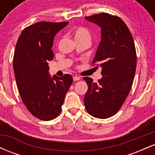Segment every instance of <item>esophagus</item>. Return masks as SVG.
I'll use <instances>...</instances> for the list:
<instances>
[{"instance_id": "1", "label": "esophagus", "mask_w": 155, "mask_h": 155, "mask_svg": "<svg viewBox=\"0 0 155 155\" xmlns=\"http://www.w3.org/2000/svg\"><path fill=\"white\" fill-rule=\"evenodd\" d=\"M73 79H74V81H79V80H80V77H79V76H74V77H73Z\"/></svg>"}]
</instances>
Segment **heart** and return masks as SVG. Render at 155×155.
Segmentation results:
<instances>
[{
	"label": "heart",
	"instance_id": "b5f03b06",
	"mask_svg": "<svg viewBox=\"0 0 155 155\" xmlns=\"http://www.w3.org/2000/svg\"><path fill=\"white\" fill-rule=\"evenodd\" d=\"M71 35L74 37L75 41L81 40H87L90 41L91 40V34H90V31L85 28L80 27V28H76L72 31Z\"/></svg>",
	"mask_w": 155,
	"mask_h": 155
}]
</instances>
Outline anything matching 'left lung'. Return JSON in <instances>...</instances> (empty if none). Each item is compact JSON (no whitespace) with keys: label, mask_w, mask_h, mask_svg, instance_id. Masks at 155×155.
<instances>
[{"label":"left lung","mask_w":155,"mask_h":155,"mask_svg":"<svg viewBox=\"0 0 155 155\" xmlns=\"http://www.w3.org/2000/svg\"><path fill=\"white\" fill-rule=\"evenodd\" d=\"M85 19L101 28V41L92 63L101 68L103 76L95 83L91 78H83L88 86L84 103L92 117L106 119L120 110L132 87L136 47L130 31L119 17L101 13Z\"/></svg>","instance_id":"left-lung-1"}]
</instances>
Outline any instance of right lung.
Returning <instances> with one entry per match:
<instances>
[{"instance_id":"1","label":"right lung","mask_w":155,"mask_h":155,"mask_svg":"<svg viewBox=\"0 0 155 155\" xmlns=\"http://www.w3.org/2000/svg\"><path fill=\"white\" fill-rule=\"evenodd\" d=\"M68 22H39L23 30L13 60L16 82L22 102L33 116L53 120L60 114L73 82L69 74L51 77L48 61L54 58V37Z\"/></svg>"}]
</instances>
